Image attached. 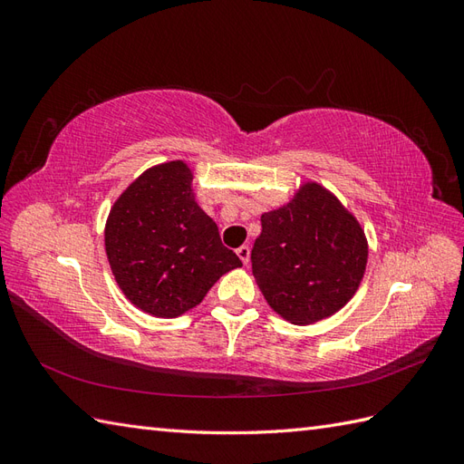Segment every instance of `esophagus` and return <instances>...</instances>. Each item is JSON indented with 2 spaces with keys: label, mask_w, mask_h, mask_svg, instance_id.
<instances>
[{
  "label": "esophagus",
  "mask_w": 464,
  "mask_h": 464,
  "mask_svg": "<svg viewBox=\"0 0 464 464\" xmlns=\"http://www.w3.org/2000/svg\"><path fill=\"white\" fill-rule=\"evenodd\" d=\"M236 254H237V257L242 259L244 265H249V254H251V249H249L247 246H240V247H237Z\"/></svg>",
  "instance_id": "34e87169"
}]
</instances>
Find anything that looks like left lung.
Returning a JSON list of instances; mask_svg holds the SVG:
<instances>
[{
	"mask_svg": "<svg viewBox=\"0 0 464 464\" xmlns=\"http://www.w3.org/2000/svg\"><path fill=\"white\" fill-rule=\"evenodd\" d=\"M368 237L358 218L317 181L261 215L251 266L263 296L292 325H312L353 300L366 273Z\"/></svg>",
	"mask_w": 464,
	"mask_h": 464,
	"instance_id": "1",
	"label": "left lung"
}]
</instances>
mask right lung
Returning a JSON list of instances; mask_svg holds the SVG:
<instances>
[{
    "mask_svg": "<svg viewBox=\"0 0 464 464\" xmlns=\"http://www.w3.org/2000/svg\"><path fill=\"white\" fill-rule=\"evenodd\" d=\"M104 246L123 296L162 319L201 304L224 273L242 266L195 201L184 160L152 166L123 189L106 218Z\"/></svg>",
    "mask_w": 464,
    "mask_h": 464,
    "instance_id": "add662e5",
    "label": "right lung"
}]
</instances>
